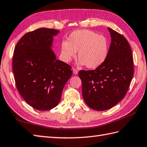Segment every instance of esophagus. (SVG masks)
<instances>
[{"label": "esophagus", "mask_w": 147, "mask_h": 147, "mask_svg": "<svg viewBox=\"0 0 147 147\" xmlns=\"http://www.w3.org/2000/svg\"><path fill=\"white\" fill-rule=\"evenodd\" d=\"M73 73L74 74H77L78 73V69H75V68H73Z\"/></svg>", "instance_id": "1"}]
</instances>
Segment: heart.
<instances>
[{"label":"heart","instance_id":"obj_1","mask_svg":"<svg viewBox=\"0 0 147 147\" xmlns=\"http://www.w3.org/2000/svg\"><path fill=\"white\" fill-rule=\"evenodd\" d=\"M78 64L95 69L106 60L109 54V43L105 36L88 30H77L70 34L68 40L61 43V57L69 62L76 56Z\"/></svg>","mask_w":147,"mask_h":147}]
</instances>
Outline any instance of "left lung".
I'll use <instances>...</instances> for the list:
<instances>
[{"instance_id":"left-lung-1","label":"left lung","mask_w":147,"mask_h":147,"mask_svg":"<svg viewBox=\"0 0 147 147\" xmlns=\"http://www.w3.org/2000/svg\"><path fill=\"white\" fill-rule=\"evenodd\" d=\"M111 43L104 63L95 70L79 72L82 94L86 105L96 111H105L124 98L133 76L131 49L125 37L108 28Z\"/></svg>"}]
</instances>
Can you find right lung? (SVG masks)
Returning <instances> with one entry per match:
<instances>
[{"label": "right lung", "instance_id": "add662e5", "mask_svg": "<svg viewBox=\"0 0 147 147\" xmlns=\"http://www.w3.org/2000/svg\"><path fill=\"white\" fill-rule=\"evenodd\" d=\"M59 31L38 28L26 33L16 45L12 69L18 91L28 104L39 111L54 108L72 76L71 67L56 59L53 38Z\"/></svg>", "mask_w": 147, "mask_h": 147}]
</instances>
